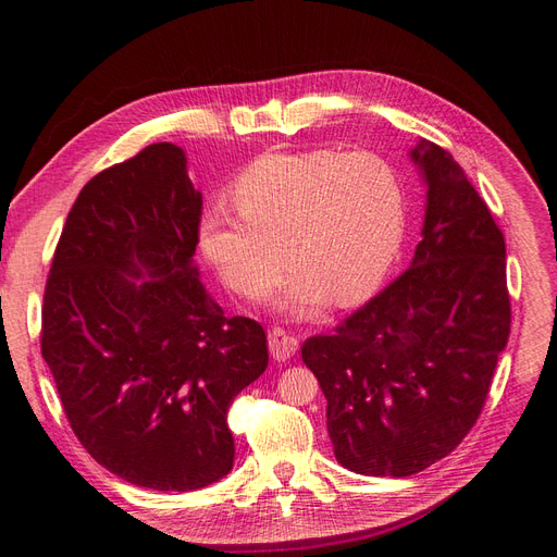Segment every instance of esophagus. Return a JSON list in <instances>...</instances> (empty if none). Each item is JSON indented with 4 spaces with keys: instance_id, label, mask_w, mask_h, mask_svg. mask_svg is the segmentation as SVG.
<instances>
[{
    "instance_id": "obj_1",
    "label": "esophagus",
    "mask_w": 557,
    "mask_h": 557,
    "mask_svg": "<svg viewBox=\"0 0 557 557\" xmlns=\"http://www.w3.org/2000/svg\"><path fill=\"white\" fill-rule=\"evenodd\" d=\"M267 338H270V352L276 361H287L297 350V338L281 327L270 330V336Z\"/></svg>"
}]
</instances>
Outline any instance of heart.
<instances>
[{
  "instance_id": "b5f03b06",
  "label": "heart",
  "mask_w": 557,
  "mask_h": 557,
  "mask_svg": "<svg viewBox=\"0 0 557 557\" xmlns=\"http://www.w3.org/2000/svg\"><path fill=\"white\" fill-rule=\"evenodd\" d=\"M239 216L212 209L198 223L202 258L242 297H260L290 260L272 306L313 315L332 299L369 297L394 264L406 233V194L375 151H267L233 184Z\"/></svg>"
}]
</instances>
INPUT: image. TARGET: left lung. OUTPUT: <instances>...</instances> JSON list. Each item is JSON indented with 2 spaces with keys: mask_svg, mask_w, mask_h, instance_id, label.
Returning a JSON list of instances; mask_svg holds the SVG:
<instances>
[{
  "mask_svg": "<svg viewBox=\"0 0 557 557\" xmlns=\"http://www.w3.org/2000/svg\"><path fill=\"white\" fill-rule=\"evenodd\" d=\"M426 186L410 267L301 359L327 398L336 461L410 476L454 451L482 412L509 338L505 237L449 151L421 138Z\"/></svg>",
  "mask_w": 557,
  "mask_h": 557,
  "instance_id": "1",
  "label": "left lung"
}]
</instances>
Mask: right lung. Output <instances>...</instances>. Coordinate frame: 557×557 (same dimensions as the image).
I'll list each match as a JSON object with an SVG mask.
<instances>
[{
  "label": "right lung",
  "mask_w": 557,
  "mask_h": 557,
  "mask_svg": "<svg viewBox=\"0 0 557 557\" xmlns=\"http://www.w3.org/2000/svg\"><path fill=\"white\" fill-rule=\"evenodd\" d=\"M200 209L172 143L99 172L71 207L44 295L41 352L73 433L154 491L233 470L227 408L270 361L260 324L225 318L205 290Z\"/></svg>",
  "instance_id": "right-lung-1"
}]
</instances>
